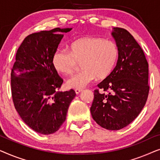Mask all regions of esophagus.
<instances>
[{
	"mask_svg": "<svg viewBox=\"0 0 160 160\" xmlns=\"http://www.w3.org/2000/svg\"><path fill=\"white\" fill-rule=\"evenodd\" d=\"M82 91H83V89H76V90H75L76 93L77 94V95H78V94H79V93L81 92H82Z\"/></svg>",
	"mask_w": 160,
	"mask_h": 160,
	"instance_id": "1",
	"label": "esophagus"
}]
</instances>
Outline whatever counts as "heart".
Here are the masks:
<instances>
[{"label":"heart","mask_w":160,"mask_h":160,"mask_svg":"<svg viewBox=\"0 0 160 160\" xmlns=\"http://www.w3.org/2000/svg\"><path fill=\"white\" fill-rule=\"evenodd\" d=\"M118 58V49L113 41L96 37L78 39L70 46V52L58 49L52 57V64L59 73L72 75L82 63L83 71L69 78L67 86L82 89L96 78L102 79L113 71Z\"/></svg>","instance_id":"b5f03b06"}]
</instances>
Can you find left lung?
<instances>
[{
  "instance_id": "1",
  "label": "left lung",
  "mask_w": 160,
  "mask_h": 160,
  "mask_svg": "<svg viewBox=\"0 0 160 160\" xmlns=\"http://www.w3.org/2000/svg\"><path fill=\"white\" fill-rule=\"evenodd\" d=\"M111 35L118 48L117 65L98 85L103 92L95 90L90 112L100 127L118 130L130 124L145 106L149 91L148 64L143 49L128 30L113 28Z\"/></svg>"
}]
</instances>
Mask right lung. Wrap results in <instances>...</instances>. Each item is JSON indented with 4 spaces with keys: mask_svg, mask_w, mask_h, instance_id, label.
<instances>
[{
    "mask_svg": "<svg viewBox=\"0 0 160 160\" xmlns=\"http://www.w3.org/2000/svg\"><path fill=\"white\" fill-rule=\"evenodd\" d=\"M72 28H57L30 34L16 54L11 73L15 108L23 122L36 132L49 135L58 131L66 119L75 91L60 92L63 80L52 64V57Z\"/></svg>",
    "mask_w": 160,
    "mask_h": 160,
    "instance_id": "right-lung-1",
    "label": "right lung"
}]
</instances>
